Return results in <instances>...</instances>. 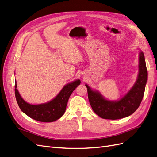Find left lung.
<instances>
[{"mask_svg":"<svg viewBox=\"0 0 157 157\" xmlns=\"http://www.w3.org/2000/svg\"><path fill=\"white\" fill-rule=\"evenodd\" d=\"M147 81V71L143 52H139V72L135 83L127 93L120 100L111 101L105 99L97 90L87 85L88 97L94 112L103 119L117 120L127 117L140 106Z\"/></svg>","mask_w":157,"mask_h":157,"instance_id":"1","label":"left lung"}]
</instances>
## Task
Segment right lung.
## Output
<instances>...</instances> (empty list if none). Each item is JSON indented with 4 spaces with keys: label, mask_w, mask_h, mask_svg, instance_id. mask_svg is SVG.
<instances>
[{
    "label": "right lung",
    "mask_w": 157,
    "mask_h": 157,
    "mask_svg": "<svg viewBox=\"0 0 157 157\" xmlns=\"http://www.w3.org/2000/svg\"><path fill=\"white\" fill-rule=\"evenodd\" d=\"M81 83L79 79L67 84L53 100L39 105H32L21 96L15 85V94L21 111L29 117L43 122H52L60 118L65 112L68 100L74 89Z\"/></svg>",
    "instance_id": "right-lung-1"
}]
</instances>
